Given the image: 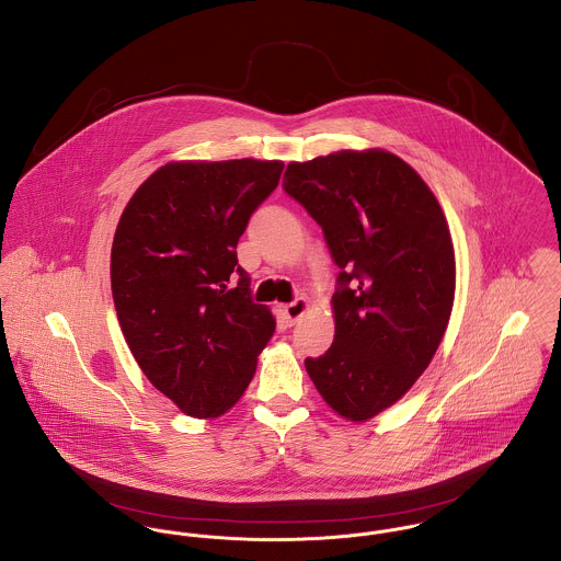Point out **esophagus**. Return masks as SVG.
Masks as SVG:
<instances>
[{
  "label": "esophagus",
  "mask_w": 561,
  "mask_h": 561,
  "mask_svg": "<svg viewBox=\"0 0 561 561\" xmlns=\"http://www.w3.org/2000/svg\"><path fill=\"white\" fill-rule=\"evenodd\" d=\"M307 309H309V301L307 299H297V301L284 305V316L288 318L290 324H295L299 318L307 313Z\"/></svg>",
  "instance_id": "obj_1"
}]
</instances>
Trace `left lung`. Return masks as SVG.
<instances>
[{
  "mask_svg": "<svg viewBox=\"0 0 561 561\" xmlns=\"http://www.w3.org/2000/svg\"><path fill=\"white\" fill-rule=\"evenodd\" d=\"M284 190L342 268L335 340L305 369L333 412L365 423L414 387L442 344L457 282L448 221L423 176L387 149L290 162Z\"/></svg>",
  "mask_w": 561,
  "mask_h": 561,
  "instance_id": "8db88e82",
  "label": "left lung"
}]
</instances>
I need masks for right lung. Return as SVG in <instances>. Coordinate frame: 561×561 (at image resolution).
I'll use <instances>...</instances> for the list:
<instances>
[{"label":"right lung","mask_w":561,"mask_h":561,"mask_svg":"<svg viewBox=\"0 0 561 561\" xmlns=\"http://www.w3.org/2000/svg\"><path fill=\"white\" fill-rule=\"evenodd\" d=\"M282 171L279 160L254 158L169 162L119 217L111 250L119 327L147 380L187 416L228 412L273 337L275 316L250 299L237 243Z\"/></svg>","instance_id":"1"}]
</instances>
